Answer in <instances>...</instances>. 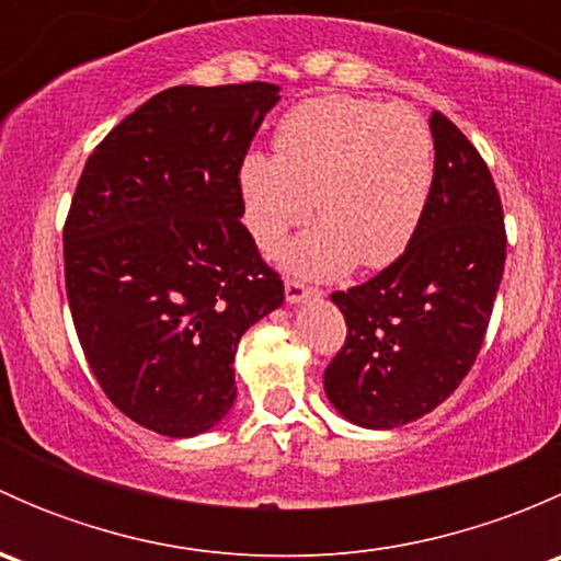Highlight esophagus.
I'll use <instances>...</instances> for the list:
<instances>
[{
    "label": "esophagus",
    "instance_id": "34e87169",
    "mask_svg": "<svg viewBox=\"0 0 561 561\" xmlns=\"http://www.w3.org/2000/svg\"><path fill=\"white\" fill-rule=\"evenodd\" d=\"M285 296H287V304H293V307H296V304H304L307 298L317 296V290H312V287H307L304 282H298V279H287Z\"/></svg>",
    "mask_w": 561,
    "mask_h": 561
}]
</instances>
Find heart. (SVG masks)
<instances>
[{
	"mask_svg": "<svg viewBox=\"0 0 561 561\" xmlns=\"http://www.w3.org/2000/svg\"><path fill=\"white\" fill-rule=\"evenodd\" d=\"M434 186V140L412 107L317 98L276 129V154L249 151L239 168L244 222L274 249L314 211L322 222L282 252L290 271L336 279L386 268L415 239Z\"/></svg>",
	"mask_w": 561,
	"mask_h": 561,
	"instance_id": "heart-1",
	"label": "heart"
}]
</instances>
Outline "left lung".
Segmentation results:
<instances>
[{
	"label": "left lung",
	"mask_w": 561,
	"mask_h": 561,
	"mask_svg": "<svg viewBox=\"0 0 561 561\" xmlns=\"http://www.w3.org/2000/svg\"><path fill=\"white\" fill-rule=\"evenodd\" d=\"M434 186L415 239L375 279L331 301L347 342L322 386L344 421L396 428L443 404L472 369L502 271L505 219L483 157L434 111Z\"/></svg>",
	"instance_id": "1"
}]
</instances>
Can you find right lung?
<instances>
[{
	"mask_svg": "<svg viewBox=\"0 0 561 561\" xmlns=\"http://www.w3.org/2000/svg\"><path fill=\"white\" fill-rule=\"evenodd\" d=\"M276 83L154 94L87 160L65 225V282L107 399L165 437L217 426L236 350L285 301L241 225L239 168Z\"/></svg>",
	"mask_w": 561,
	"mask_h": 561,
	"instance_id": "add662e5",
	"label": "right lung"
}]
</instances>
